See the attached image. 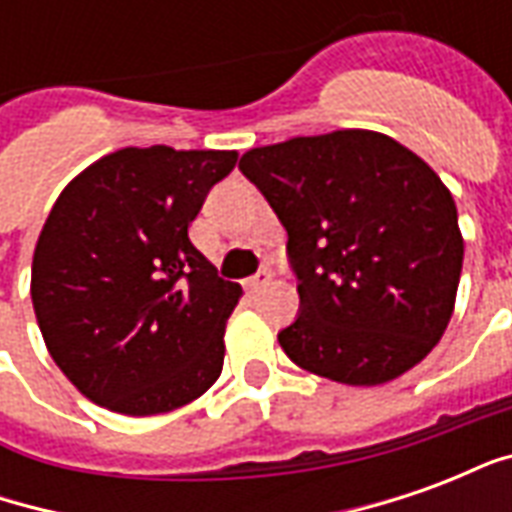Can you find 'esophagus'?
<instances>
[{"label":"esophagus","instance_id":"1","mask_svg":"<svg viewBox=\"0 0 512 512\" xmlns=\"http://www.w3.org/2000/svg\"><path fill=\"white\" fill-rule=\"evenodd\" d=\"M268 282H271V274H268V271H257L255 277H249L244 282V288H246V293H257V290H263L268 285Z\"/></svg>","mask_w":512,"mask_h":512}]
</instances>
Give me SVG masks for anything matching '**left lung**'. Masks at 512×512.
<instances>
[{"instance_id": "1", "label": "left lung", "mask_w": 512, "mask_h": 512, "mask_svg": "<svg viewBox=\"0 0 512 512\" xmlns=\"http://www.w3.org/2000/svg\"><path fill=\"white\" fill-rule=\"evenodd\" d=\"M238 169L288 230L301 312L279 345L348 386L403 376L455 310L463 235L450 189L392 136L345 128L252 147Z\"/></svg>"}]
</instances>
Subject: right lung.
<instances>
[{"label": "right lung", "instance_id": "add662e5", "mask_svg": "<svg viewBox=\"0 0 512 512\" xmlns=\"http://www.w3.org/2000/svg\"><path fill=\"white\" fill-rule=\"evenodd\" d=\"M235 150L123 147L62 189L32 257V307L51 359L98 406L150 417L222 376L241 299L189 224Z\"/></svg>", "mask_w": 512, "mask_h": 512}]
</instances>
